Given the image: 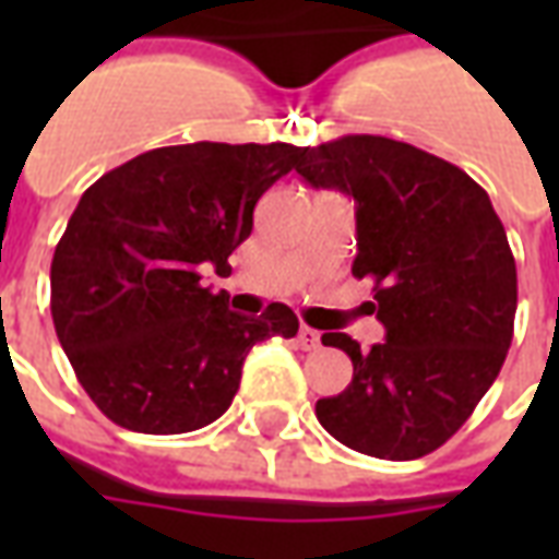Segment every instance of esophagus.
Listing matches in <instances>:
<instances>
[{"mask_svg": "<svg viewBox=\"0 0 559 559\" xmlns=\"http://www.w3.org/2000/svg\"><path fill=\"white\" fill-rule=\"evenodd\" d=\"M296 341H299L302 350H314V347H320V332L311 326H302L299 329V335H296Z\"/></svg>", "mask_w": 559, "mask_h": 559, "instance_id": "esophagus-1", "label": "esophagus"}]
</instances>
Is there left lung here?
Returning a JSON list of instances; mask_svg holds the SVG:
<instances>
[{
	"mask_svg": "<svg viewBox=\"0 0 559 559\" xmlns=\"http://www.w3.org/2000/svg\"><path fill=\"white\" fill-rule=\"evenodd\" d=\"M296 173L356 200L353 275L374 281L386 341L323 344L350 356L353 380L317 401V419L362 455L413 461L469 419L506 362L518 272L485 188L431 152L374 138L305 146Z\"/></svg>",
	"mask_w": 559,
	"mask_h": 559,
	"instance_id": "obj_1",
	"label": "left lung"
}]
</instances>
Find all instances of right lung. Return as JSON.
<instances>
[{
  "label": "right lung",
  "instance_id": "right-lung-1",
  "mask_svg": "<svg viewBox=\"0 0 559 559\" xmlns=\"http://www.w3.org/2000/svg\"><path fill=\"white\" fill-rule=\"evenodd\" d=\"M299 158L290 143L164 146L80 197L50 263V311L107 419L138 433L197 431L233 404L254 344L299 332L287 305L245 317L200 284L206 269H230L257 200Z\"/></svg>",
  "mask_w": 559,
  "mask_h": 559
}]
</instances>
